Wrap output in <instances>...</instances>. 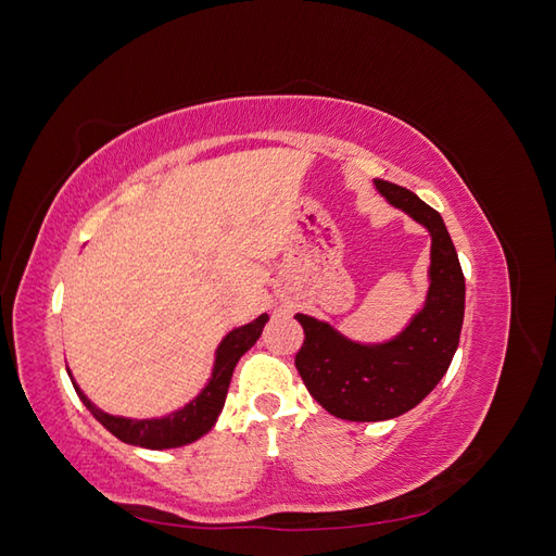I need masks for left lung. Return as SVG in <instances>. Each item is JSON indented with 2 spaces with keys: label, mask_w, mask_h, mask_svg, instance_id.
Wrapping results in <instances>:
<instances>
[{
  "label": "left lung",
  "mask_w": 556,
  "mask_h": 556,
  "mask_svg": "<svg viewBox=\"0 0 556 556\" xmlns=\"http://www.w3.org/2000/svg\"><path fill=\"white\" fill-rule=\"evenodd\" d=\"M374 185L387 204L429 231L425 306L382 343L352 341L325 319L294 315L306 333L294 357L301 380L319 406L350 422H380L413 410L445 376L464 323L466 282L441 213L394 182L374 180Z\"/></svg>",
  "instance_id": "1"
}]
</instances>
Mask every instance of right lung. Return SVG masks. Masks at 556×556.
<instances>
[{"label": "right lung", "mask_w": 556, "mask_h": 556, "mask_svg": "<svg viewBox=\"0 0 556 556\" xmlns=\"http://www.w3.org/2000/svg\"><path fill=\"white\" fill-rule=\"evenodd\" d=\"M266 323H268V315L262 313L260 317L252 319V323L231 329L215 350L213 371L208 382L204 384V390H201L192 401L185 403L182 408L172 410L164 417L134 419V417L104 413L102 408H97L94 403L86 396V392L76 384L70 368H66V374H70L74 382V390L80 396L83 406H86L94 415L97 422L104 425V429H109L115 439H121L123 443H129V445L148 447V450L180 447V445L199 441L201 435L208 433L215 427L217 417H220L225 406L233 366H237V362L245 355V352L257 343Z\"/></svg>", "instance_id": "right-lung-1"}]
</instances>
